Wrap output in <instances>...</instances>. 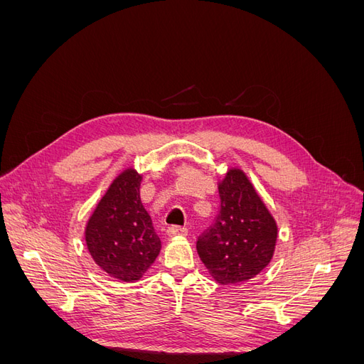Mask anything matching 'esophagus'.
Masks as SVG:
<instances>
[{"label": "esophagus", "instance_id": "obj_1", "mask_svg": "<svg viewBox=\"0 0 364 364\" xmlns=\"http://www.w3.org/2000/svg\"><path fill=\"white\" fill-rule=\"evenodd\" d=\"M186 234H188V229L183 228V226H170L167 229L168 237H185Z\"/></svg>", "mask_w": 364, "mask_h": 364}]
</instances>
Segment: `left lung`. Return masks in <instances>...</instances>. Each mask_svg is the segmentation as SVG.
<instances>
[{"label":"left lung","instance_id":"8db88e82","mask_svg":"<svg viewBox=\"0 0 364 364\" xmlns=\"http://www.w3.org/2000/svg\"><path fill=\"white\" fill-rule=\"evenodd\" d=\"M218 196V214L196 247L217 282L238 284L270 262L278 229L243 171L229 170Z\"/></svg>","mask_w":364,"mask_h":364}]
</instances>
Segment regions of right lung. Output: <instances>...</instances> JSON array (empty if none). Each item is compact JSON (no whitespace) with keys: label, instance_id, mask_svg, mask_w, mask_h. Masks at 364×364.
Wrapping results in <instances>:
<instances>
[{"label":"right lung","instance_id":"obj_1","mask_svg":"<svg viewBox=\"0 0 364 364\" xmlns=\"http://www.w3.org/2000/svg\"><path fill=\"white\" fill-rule=\"evenodd\" d=\"M141 176L126 170L109 186L86 226L91 257L119 281L141 278L161 250V240L139 199Z\"/></svg>","mask_w":364,"mask_h":364}]
</instances>
